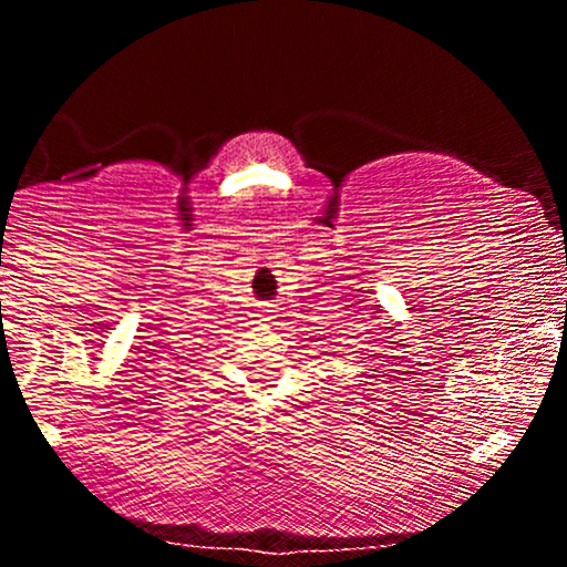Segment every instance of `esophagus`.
<instances>
[{
    "label": "esophagus",
    "mask_w": 567,
    "mask_h": 567,
    "mask_svg": "<svg viewBox=\"0 0 567 567\" xmlns=\"http://www.w3.org/2000/svg\"><path fill=\"white\" fill-rule=\"evenodd\" d=\"M264 320H266V322H269V320H271V317H264Z\"/></svg>",
    "instance_id": "esophagus-1"
}]
</instances>
